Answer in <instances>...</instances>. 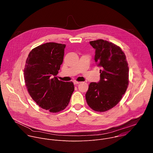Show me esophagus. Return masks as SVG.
Segmentation results:
<instances>
[{
    "label": "esophagus",
    "instance_id": "esophagus-1",
    "mask_svg": "<svg viewBox=\"0 0 153 153\" xmlns=\"http://www.w3.org/2000/svg\"><path fill=\"white\" fill-rule=\"evenodd\" d=\"M73 82H74V85H77V84H79V83H80V82H78V81H76V80H74Z\"/></svg>",
    "mask_w": 153,
    "mask_h": 153
}]
</instances>
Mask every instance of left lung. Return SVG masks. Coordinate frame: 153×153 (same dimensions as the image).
Returning <instances> with one entry per match:
<instances>
[{
    "instance_id": "8db88e82",
    "label": "left lung",
    "mask_w": 153,
    "mask_h": 153,
    "mask_svg": "<svg viewBox=\"0 0 153 153\" xmlns=\"http://www.w3.org/2000/svg\"><path fill=\"white\" fill-rule=\"evenodd\" d=\"M96 50L94 60L101 67L99 82L90 83L85 97L93 110L105 112L122 99L129 83V67L122 48L114 43L98 39L90 41Z\"/></svg>"
}]
</instances>
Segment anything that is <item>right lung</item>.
<instances>
[{
    "label": "right lung",
    "mask_w": 153,
    "mask_h": 153,
    "mask_svg": "<svg viewBox=\"0 0 153 153\" xmlns=\"http://www.w3.org/2000/svg\"><path fill=\"white\" fill-rule=\"evenodd\" d=\"M66 45L43 43L28 54L24 68L28 92L40 108L56 113L66 108L74 90L72 82L59 80L56 76L63 62Z\"/></svg>",
    "instance_id": "right-lung-1"
}]
</instances>
